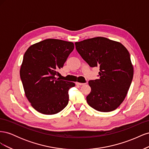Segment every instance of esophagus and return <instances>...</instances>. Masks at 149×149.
<instances>
[{"mask_svg":"<svg viewBox=\"0 0 149 149\" xmlns=\"http://www.w3.org/2000/svg\"><path fill=\"white\" fill-rule=\"evenodd\" d=\"M76 85H79V86H82V85H84V83H78V82H76Z\"/></svg>","mask_w":149,"mask_h":149,"instance_id":"34e87169","label":"esophagus"}]
</instances>
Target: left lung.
<instances>
[{"label":"left lung","mask_w":149,"mask_h":149,"mask_svg":"<svg viewBox=\"0 0 149 149\" xmlns=\"http://www.w3.org/2000/svg\"><path fill=\"white\" fill-rule=\"evenodd\" d=\"M76 49L91 67L99 66L100 78L89 81L88 104L100 112L117 109L127 95L134 75L130 54L123 44L105 37L75 43Z\"/></svg>","instance_id":"obj_1"}]
</instances>
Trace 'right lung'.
I'll list each match as a JSON object with an SVG mask.
<instances>
[{
  "label": "right lung",
  "mask_w": 149,
  "mask_h": 149,
  "mask_svg": "<svg viewBox=\"0 0 149 149\" xmlns=\"http://www.w3.org/2000/svg\"><path fill=\"white\" fill-rule=\"evenodd\" d=\"M73 42L49 38L31 45L24 54L20 76L26 98L40 113L52 115L68 104L75 84L56 76L74 49Z\"/></svg>",
  "instance_id": "obj_1"
}]
</instances>
